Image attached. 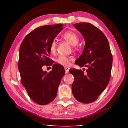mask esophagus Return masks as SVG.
Masks as SVG:
<instances>
[{"instance_id": "34e87169", "label": "esophagus", "mask_w": 128, "mask_h": 128, "mask_svg": "<svg viewBox=\"0 0 128 128\" xmlns=\"http://www.w3.org/2000/svg\"><path fill=\"white\" fill-rule=\"evenodd\" d=\"M64 69H65V70H66V73H68L69 68H68V67H64Z\"/></svg>"}]
</instances>
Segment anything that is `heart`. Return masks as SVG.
I'll use <instances>...</instances> for the list:
<instances>
[{"mask_svg":"<svg viewBox=\"0 0 128 128\" xmlns=\"http://www.w3.org/2000/svg\"><path fill=\"white\" fill-rule=\"evenodd\" d=\"M62 38L72 46L77 45L79 41V38L77 34L72 31H67L65 32L64 33L62 34ZM50 50L51 53L55 52L56 50V42L55 40L51 42ZM73 60V58L72 56L60 55L57 58L56 62L57 63L62 65V66H68L70 64V62Z\"/></svg>","mask_w":128,"mask_h":128,"instance_id":"b5f03b06","label":"heart"}]
</instances>
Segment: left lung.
Returning a JSON list of instances; mask_svg holds the SVG:
<instances>
[{"label":"left lung","instance_id":"obj_1","mask_svg":"<svg viewBox=\"0 0 128 128\" xmlns=\"http://www.w3.org/2000/svg\"><path fill=\"white\" fill-rule=\"evenodd\" d=\"M74 26L85 41L83 52L75 63L88 68L86 73L81 69L69 70L74 77L72 93L80 102L90 103L96 100L109 83L112 55L107 38L98 28L88 22Z\"/></svg>","mask_w":128,"mask_h":128}]
</instances>
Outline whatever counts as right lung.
Returning <instances> with one entry per match:
<instances>
[{
    "label": "right lung",
    "instance_id": "add662e5",
    "mask_svg": "<svg viewBox=\"0 0 128 128\" xmlns=\"http://www.w3.org/2000/svg\"><path fill=\"white\" fill-rule=\"evenodd\" d=\"M61 24L36 28L24 39L20 47L18 68L21 82L29 96L40 105L52 102L65 70L49 58L51 42L62 29ZM53 64L52 70L44 72L42 67Z\"/></svg>",
    "mask_w": 128,
    "mask_h": 128
}]
</instances>
